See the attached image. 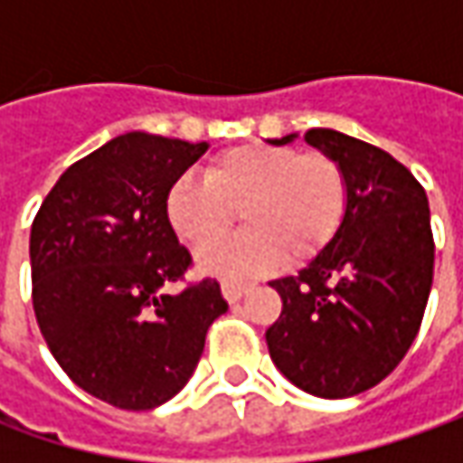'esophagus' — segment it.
<instances>
[{
    "mask_svg": "<svg viewBox=\"0 0 463 463\" xmlns=\"http://www.w3.org/2000/svg\"><path fill=\"white\" fill-rule=\"evenodd\" d=\"M252 288V283H247V280H237V278H223L222 280V294L226 296V301H240L241 296L247 294Z\"/></svg>",
    "mask_w": 463,
    "mask_h": 463,
    "instance_id": "esophagus-1",
    "label": "esophagus"
}]
</instances>
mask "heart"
<instances>
[{"label": "heart", "mask_w": 463, "mask_h": 463, "mask_svg": "<svg viewBox=\"0 0 463 463\" xmlns=\"http://www.w3.org/2000/svg\"><path fill=\"white\" fill-rule=\"evenodd\" d=\"M248 229L214 242L236 221ZM347 211V177L325 152L241 144L211 159L205 180L180 177L167 193V216L177 237L201 250L203 270L255 276L280 260L301 265L317 258L340 232Z\"/></svg>", "instance_id": "heart-1"}]
</instances>
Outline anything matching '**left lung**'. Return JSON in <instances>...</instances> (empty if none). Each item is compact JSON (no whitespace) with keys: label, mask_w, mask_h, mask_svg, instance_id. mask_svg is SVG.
Returning a JSON list of instances; mask_svg holds the SVG:
<instances>
[{"label":"left lung","mask_w":463,"mask_h":463,"mask_svg":"<svg viewBox=\"0 0 463 463\" xmlns=\"http://www.w3.org/2000/svg\"><path fill=\"white\" fill-rule=\"evenodd\" d=\"M304 138L340 162L347 211L335 240L298 276L270 283L283 311L265 340L288 382L345 400L383 382L415 343L436 241L425 190L392 154L332 128Z\"/></svg>","instance_id":"8db88e82"}]
</instances>
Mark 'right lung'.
Masks as SVG:
<instances>
[{"mask_svg":"<svg viewBox=\"0 0 463 463\" xmlns=\"http://www.w3.org/2000/svg\"><path fill=\"white\" fill-rule=\"evenodd\" d=\"M205 149L118 136L66 169L33 219V309L45 345L80 389L120 410L172 400L229 309L219 280H185L193 258L167 216L169 187Z\"/></svg>","mask_w":463,"mask_h":463,"instance_id":"right-lung-1","label":"right lung"}]
</instances>
